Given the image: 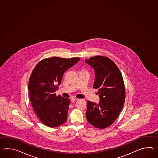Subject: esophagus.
<instances>
[{
	"mask_svg": "<svg viewBox=\"0 0 158 158\" xmlns=\"http://www.w3.org/2000/svg\"><path fill=\"white\" fill-rule=\"evenodd\" d=\"M78 98H71V102H74L75 101H78Z\"/></svg>",
	"mask_w": 158,
	"mask_h": 158,
	"instance_id": "34e87169",
	"label": "esophagus"
}]
</instances>
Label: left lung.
I'll return each instance as SVG.
<instances>
[{
  "label": "left lung",
  "mask_w": 158,
  "mask_h": 158,
  "mask_svg": "<svg viewBox=\"0 0 158 158\" xmlns=\"http://www.w3.org/2000/svg\"><path fill=\"white\" fill-rule=\"evenodd\" d=\"M95 71L94 89L100 102L87 101V121L95 128L104 129L114 123L123 108L125 99V85L120 71L109 57L95 56L85 60Z\"/></svg>",
  "instance_id": "8db88e82"
}]
</instances>
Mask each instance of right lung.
<instances>
[{"instance_id": "1", "label": "right lung", "mask_w": 158, "mask_h": 158, "mask_svg": "<svg viewBox=\"0 0 158 158\" xmlns=\"http://www.w3.org/2000/svg\"><path fill=\"white\" fill-rule=\"evenodd\" d=\"M80 57H49L40 61L29 80V95L34 110L42 123L51 128L63 124L67 120L69 98L57 96L55 91L65 71L76 64Z\"/></svg>"}]
</instances>
